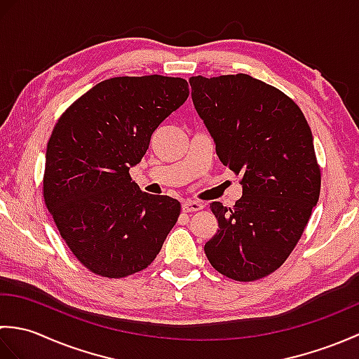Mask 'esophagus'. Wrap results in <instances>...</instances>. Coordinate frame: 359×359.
Here are the masks:
<instances>
[{
  "label": "esophagus",
  "instance_id": "34e87169",
  "mask_svg": "<svg viewBox=\"0 0 359 359\" xmlns=\"http://www.w3.org/2000/svg\"><path fill=\"white\" fill-rule=\"evenodd\" d=\"M203 208V205L201 202H194V201H185L182 203V211L184 212H194Z\"/></svg>",
  "mask_w": 359,
  "mask_h": 359
}]
</instances>
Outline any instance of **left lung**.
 Listing matches in <instances>:
<instances>
[{
	"instance_id": "obj_1",
	"label": "left lung",
	"mask_w": 359,
	"mask_h": 359,
	"mask_svg": "<svg viewBox=\"0 0 359 359\" xmlns=\"http://www.w3.org/2000/svg\"><path fill=\"white\" fill-rule=\"evenodd\" d=\"M189 86L219 160L242 175L233 208L210 205L219 230L205 255L226 278L261 279L285 262L318 203L313 135L292 98L247 74L197 75Z\"/></svg>"
}]
</instances>
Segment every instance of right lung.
Wrapping results in <instances>:
<instances>
[{"label": "right lung", "instance_id": "right-lung-1", "mask_svg": "<svg viewBox=\"0 0 359 359\" xmlns=\"http://www.w3.org/2000/svg\"><path fill=\"white\" fill-rule=\"evenodd\" d=\"M189 95L177 77H116L66 109L46 151L44 202L74 256L95 274L125 278L154 261L180 202L143 193L129 170Z\"/></svg>", "mask_w": 359, "mask_h": 359}]
</instances>
